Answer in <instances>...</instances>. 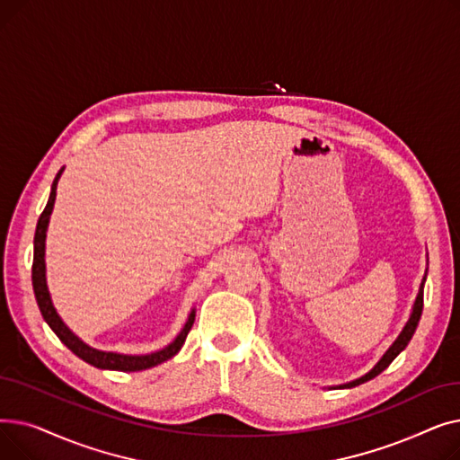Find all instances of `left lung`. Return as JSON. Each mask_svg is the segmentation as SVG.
I'll use <instances>...</instances> for the list:
<instances>
[{
    "mask_svg": "<svg viewBox=\"0 0 460 460\" xmlns=\"http://www.w3.org/2000/svg\"><path fill=\"white\" fill-rule=\"evenodd\" d=\"M423 285H425V278H423V281H421L420 293H418V298H416V304H414V309H412V315H410L406 326L402 328V332H401V335L395 340V343H394L388 350H385V354L380 358L378 364H376L367 375H364V376L358 378V380H352V382H349V384H343V385H340V388H354V385H359V384H364V382H367V380L378 376V375H380L385 367H388V366L392 364V361L406 349V345L410 343V340H412V335H414V332H416V328H418V323H420V319H421V311H423Z\"/></svg>",
    "mask_w": 460,
    "mask_h": 460,
    "instance_id": "obj_1",
    "label": "left lung"
}]
</instances>
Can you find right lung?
<instances>
[{
    "label": "right lung",
    "instance_id": "right-lung-1",
    "mask_svg": "<svg viewBox=\"0 0 460 460\" xmlns=\"http://www.w3.org/2000/svg\"><path fill=\"white\" fill-rule=\"evenodd\" d=\"M63 173V169H59V173L56 175L54 179V184H52V191H50V199H48L39 222H37V229H35V252H33V267H31V281H33V291H35V298H37V304H39V309L42 313L44 321L48 323V326H50L56 335L61 340V343L66 345V349H70L72 352H75L78 358H82L84 361H87V364L99 367V369H111V371H143V369H149V367H155L158 364H162V361L173 358L184 340L188 332L191 330V324H193V319H196V311L191 309L190 317L184 324V328L181 330V333L175 337L173 343H169L165 349L158 350V352H151V354H145V356H127V354H117V352H102V350H96V349H91L87 347L84 341H80L78 337L72 333L65 324L63 321L59 319L58 311L50 300V293H48V287H46V269H44V240H46V227H48V220H50V214H52V208H54V201H56V188H58V181Z\"/></svg>",
    "mask_w": 460,
    "mask_h": 460
}]
</instances>
